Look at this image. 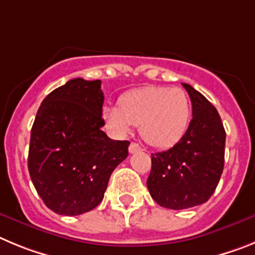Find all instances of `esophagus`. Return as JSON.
<instances>
[{
    "label": "esophagus",
    "mask_w": 255,
    "mask_h": 255,
    "mask_svg": "<svg viewBox=\"0 0 255 255\" xmlns=\"http://www.w3.org/2000/svg\"><path fill=\"white\" fill-rule=\"evenodd\" d=\"M141 146H139L138 143H136V142H130L129 147H128V151H129L130 153H134V152H138V151H141Z\"/></svg>",
    "instance_id": "34e87169"
}]
</instances>
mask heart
Instances as JSON below:
<instances>
[{"instance_id":"1","label":"heart","mask_w":255,"mask_h":255,"mask_svg":"<svg viewBox=\"0 0 255 255\" xmlns=\"http://www.w3.org/2000/svg\"><path fill=\"white\" fill-rule=\"evenodd\" d=\"M189 98L184 90L148 86L127 93L121 105H107L102 117L105 127L118 137L127 136L139 126L142 138L157 148L171 147L180 141L190 122Z\"/></svg>"}]
</instances>
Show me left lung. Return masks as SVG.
Masks as SVG:
<instances>
[{"mask_svg":"<svg viewBox=\"0 0 255 255\" xmlns=\"http://www.w3.org/2000/svg\"><path fill=\"white\" fill-rule=\"evenodd\" d=\"M183 86L189 94L193 118L178 143L151 155L147 179L153 201L170 210L207 202L224 170L226 133L219 112L190 85Z\"/></svg>","mask_w":255,"mask_h":255,"instance_id":"1","label":"left lung"}]
</instances>
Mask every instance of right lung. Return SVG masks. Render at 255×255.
I'll return each mask as SVG.
<instances>
[{
	"label": "right lung",
	"instance_id": "1",
	"mask_svg": "<svg viewBox=\"0 0 255 255\" xmlns=\"http://www.w3.org/2000/svg\"><path fill=\"white\" fill-rule=\"evenodd\" d=\"M102 81L73 79L39 107L30 134L27 167L49 210L77 216L104 198L113 170L128 156V141L103 132Z\"/></svg>",
	"mask_w": 255,
	"mask_h": 255
}]
</instances>
